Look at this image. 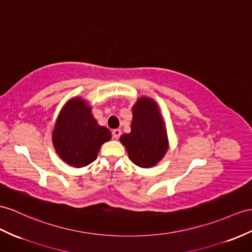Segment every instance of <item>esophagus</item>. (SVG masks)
I'll return each instance as SVG.
<instances>
[{
  "label": "esophagus",
  "mask_w": 252,
  "mask_h": 252,
  "mask_svg": "<svg viewBox=\"0 0 252 252\" xmlns=\"http://www.w3.org/2000/svg\"><path fill=\"white\" fill-rule=\"evenodd\" d=\"M112 134H113V138L114 139H119L120 136L122 134V131H121V129H114L112 131Z\"/></svg>",
  "instance_id": "esophagus-1"
}]
</instances>
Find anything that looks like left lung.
Wrapping results in <instances>:
<instances>
[{
  "label": "left lung",
  "instance_id": "8db88e82",
  "mask_svg": "<svg viewBox=\"0 0 252 252\" xmlns=\"http://www.w3.org/2000/svg\"><path fill=\"white\" fill-rule=\"evenodd\" d=\"M131 110V131L122 134L120 141L134 164L153 168L161 161L169 149L165 123L158 103L151 97L138 98Z\"/></svg>",
  "mask_w": 252,
  "mask_h": 252
}]
</instances>
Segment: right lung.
I'll return each mask as SVG.
<instances>
[{
    "mask_svg": "<svg viewBox=\"0 0 252 252\" xmlns=\"http://www.w3.org/2000/svg\"><path fill=\"white\" fill-rule=\"evenodd\" d=\"M111 139V131L100 126L89 101L73 97L58 115L52 131V144L59 157L68 165L83 168L97 158L100 147Z\"/></svg>",
    "mask_w": 252,
    "mask_h": 252,
    "instance_id": "obj_1",
    "label": "right lung"
}]
</instances>
